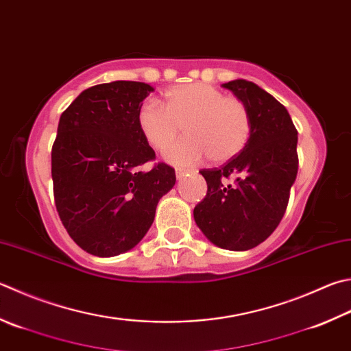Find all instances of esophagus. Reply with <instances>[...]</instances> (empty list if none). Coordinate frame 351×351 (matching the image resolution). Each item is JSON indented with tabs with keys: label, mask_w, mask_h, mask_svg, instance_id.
Wrapping results in <instances>:
<instances>
[{
	"label": "esophagus",
	"mask_w": 351,
	"mask_h": 351,
	"mask_svg": "<svg viewBox=\"0 0 351 351\" xmlns=\"http://www.w3.org/2000/svg\"><path fill=\"white\" fill-rule=\"evenodd\" d=\"M188 174V171L186 169H177L176 171V177H177V180H182V178Z\"/></svg>",
	"instance_id": "34e87169"
}]
</instances>
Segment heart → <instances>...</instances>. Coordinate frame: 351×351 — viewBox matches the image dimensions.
<instances>
[{"label": "heart", "mask_w": 351, "mask_h": 351, "mask_svg": "<svg viewBox=\"0 0 351 351\" xmlns=\"http://www.w3.org/2000/svg\"><path fill=\"white\" fill-rule=\"evenodd\" d=\"M182 124L189 137L169 147ZM137 127L153 149L169 147L163 156L169 163L189 167L206 156L217 163L235 157L249 141L250 116L240 99L194 82L167 90L163 105L145 101L137 111Z\"/></svg>", "instance_id": "obj_1"}]
</instances>
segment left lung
<instances>
[{
  "label": "left lung",
  "instance_id": "1",
  "mask_svg": "<svg viewBox=\"0 0 351 351\" xmlns=\"http://www.w3.org/2000/svg\"><path fill=\"white\" fill-rule=\"evenodd\" d=\"M223 87L246 105L250 136L223 167L200 171L208 193L194 208V220L215 246L249 250L274 232L286 213L298 174V131L286 107L256 84L235 79ZM230 175L234 185L223 182Z\"/></svg>",
  "mask_w": 351,
  "mask_h": 351
}]
</instances>
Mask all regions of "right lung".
I'll return each mask as SVG.
<instances>
[{
  "mask_svg": "<svg viewBox=\"0 0 351 351\" xmlns=\"http://www.w3.org/2000/svg\"><path fill=\"white\" fill-rule=\"evenodd\" d=\"M154 88L114 81L84 90L59 119L51 148L59 218L79 247L96 256L133 249L154 221L176 171L157 163L137 127V111Z\"/></svg>",
  "mask_w": 351,
  "mask_h": 351,
  "instance_id": "right-lung-1",
  "label": "right lung"
}]
</instances>
